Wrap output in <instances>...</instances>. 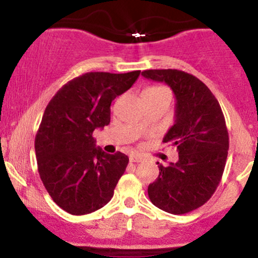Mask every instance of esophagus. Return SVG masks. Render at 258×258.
<instances>
[{
	"mask_svg": "<svg viewBox=\"0 0 258 258\" xmlns=\"http://www.w3.org/2000/svg\"><path fill=\"white\" fill-rule=\"evenodd\" d=\"M130 161H131V162H141V161H143V156L135 155V154H132V155H130Z\"/></svg>",
	"mask_w": 258,
	"mask_h": 258,
	"instance_id": "esophagus-1",
	"label": "esophagus"
}]
</instances>
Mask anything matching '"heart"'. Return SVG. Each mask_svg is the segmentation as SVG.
<instances>
[{
  "label": "heart",
  "mask_w": 258,
  "mask_h": 258,
  "mask_svg": "<svg viewBox=\"0 0 258 258\" xmlns=\"http://www.w3.org/2000/svg\"><path fill=\"white\" fill-rule=\"evenodd\" d=\"M143 93H149V94H160V93H168V91L165 87L161 86H152V87H148L144 90Z\"/></svg>",
  "instance_id": "b5f03b06"
}]
</instances>
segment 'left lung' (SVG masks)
I'll use <instances>...</instances> for the list:
<instances>
[{
    "label": "left lung",
    "instance_id": "obj_1",
    "mask_svg": "<svg viewBox=\"0 0 258 258\" xmlns=\"http://www.w3.org/2000/svg\"><path fill=\"white\" fill-rule=\"evenodd\" d=\"M142 75L167 84L176 96V120L164 143L176 147L179 158L166 167L156 162L159 177L148 195L162 211L188 214L207 203L221 182L229 149L224 115L210 88L191 74L161 69Z\"/></svg>",
    "mask_w": 258,
    "mask_h": 258
}]
</instances>
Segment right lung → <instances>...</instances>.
Masks as SVG:
<instances>
[{
  "instance_id": "add662e5",
  "label": "right lung",
  "mask_w": 258,
  "mask_h": 258,
  "mask_svg": "<svg viewBox=\"0 0 258 258\" xmlns=\"http://www.w3.org/2000/svg\"><path fill=\"white\" fill-rule=\"evenodd\" d=\"M139 74L86 73L65 84L46 106L35 137L37 170L64 211L91 214L114 195L128 158L96 148L93 131L109 125L111 102L131 88Z\"/></svg>"
}]
</instances>
